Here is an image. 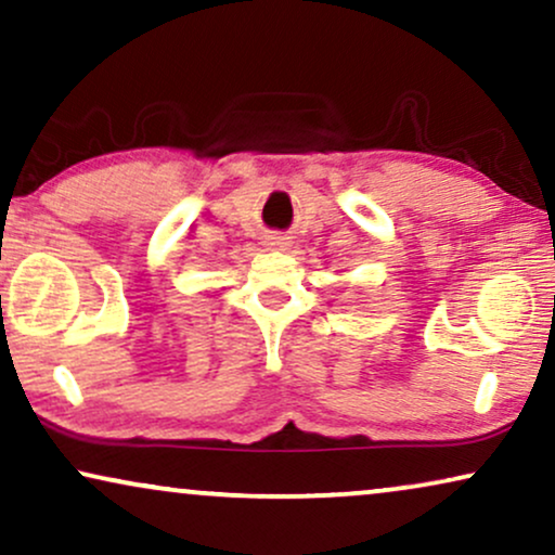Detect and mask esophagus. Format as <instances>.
<instances>
[{
  "label": "esophagus",
  "mask_w": 555,
  "mask_h": 555,
  "mask_svg": "<svg viewBox=\"0 0 555 555\" xmlns=\"http://www.w3.org/2000/svg\"><path fill=\"white\" fill-rule=\"evenodd\" d=\"M263 246L269 248V250H286V248L292 246V241L286 238V235L273 233V235H266V238H263Z\"/></svg>",
  "instance_id": "1"
}]
</instances>
